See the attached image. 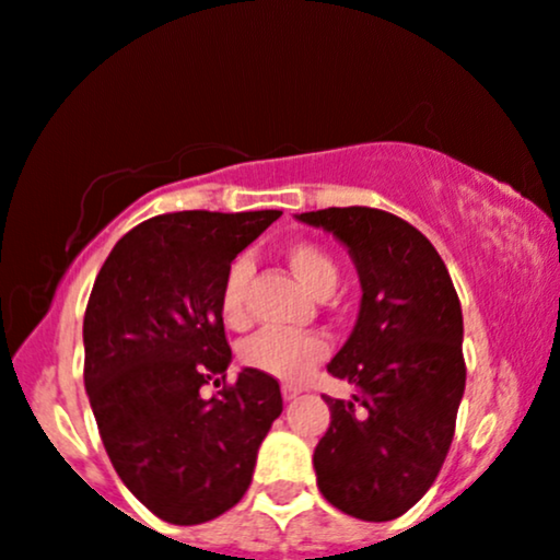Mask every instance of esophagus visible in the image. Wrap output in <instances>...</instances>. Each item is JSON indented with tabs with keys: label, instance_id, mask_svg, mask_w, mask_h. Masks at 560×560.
Returning <instances> with one entry per match:
<instances>
[{
	"label": "esophagus",
	"instance_id": "1",
	"mask_svg": "<svg viewBox=\"0 0 560 560\" xmlns=\"http://www.w3.org/2000/svg\"><path fill=\"white\" fill-rule=\"evenodd\" d=\"M302 392H304L302 386H294V384H284V386H281V394H284V399H287V401L296 399V397H300Z\"/></svg>",
	"mask_w": 560,
	"mask_h": 560
}]
</instances>
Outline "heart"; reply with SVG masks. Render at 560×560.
Wrapping results in <instances>:
<instances>
[{"instance_id":"obj_1","label":"heart","mask_w":560,"mask_h":560,"mask_svg":"<svg viewBox=\"0 0 560 560\" xmlns=\"http://www.w3.org/2000/svg\"><path fill=\"white\" fill-rule=\"evenodd\" d=\"M287 260L296 273V279L310 289L312 294L325 296L338 284V266L330 253L319 248L317 243L300 241L289 245ZM250 260L241 256L228 266L222 276L218 307L222 323L233 330L248 325V304H245V289L250 279ZM330 350L325 335L319 332H284V330H264L243 342L241 361L253 371L281 378V382H300L317 366Z\"/></svg>"}]
</instances>
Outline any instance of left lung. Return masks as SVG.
<instances>
[{
  "label": "left lung",
  "instance_id": "8db88e82",
  "mask_svg": "<svg viewBox=\"0 0 560 560\" xmlns=\"http://www.w3.org/2000/svg\"><path fill=\"white\" fill-rule=\"evenodd\" d=\"M296 220L346 245L363 289L353 332L327 366L355 394L325 397L317 487L350 517L386 523L432 487L456 432L466 389L458 294L432 243L397 214L327 207Z\"/></svg>",
  "mask_w": 560,
  "mask_h": 560
}]
</instances>
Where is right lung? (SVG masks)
Segmentation results:
<instances>
[{"mask_svg": "<svg viewBox=\"0 0 560 560\" xmlns=\"http://www.w3.org/2000/svg\"><path fill=\"white\" fill-rule=\"evenodd\" d=\"M260 212H171L132 228L96 273L84 315V386L119 479L171 525L241 502L281 415L279 382L233 361L218 296L237 253L279 220Z\"/></svg>", "mask_w": 560, "mask_h": 560, "instance_id": "obj_1", "label": "right lung"}]
</instances>
